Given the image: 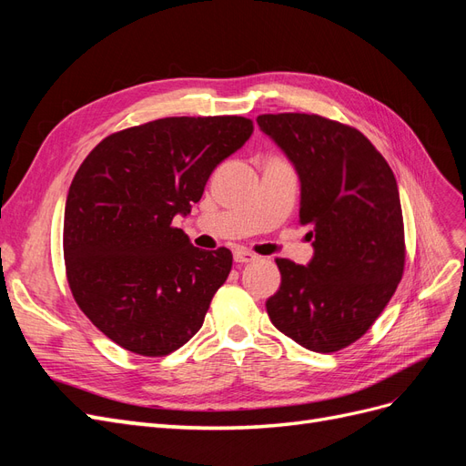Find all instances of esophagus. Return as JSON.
<instances>
[{"mask_svg": "<svg viewBox=\"0 0 466 466\" xmlns=\"http://www.w3.org/2000/svg\"><path fill=\"white\" fill-rule=\"evenodd\" d=\"M233 258H235V262H238V264H248V262H255L258 257L252 255L250 250L237 248V250L233 252Z\"/></svg>", "mask_w": 466, "mask_h": 466, "instance_id": "34e87169", "label": "esophagus"}]
</instances>
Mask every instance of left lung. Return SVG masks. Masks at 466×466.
I'll return each instance as SVG.
<instances>
[{
	"instance_id": "obj_1",
	"label": "left lung",
	"mask_w": 466,
	"mask_h": 466,
	"mask_svg": "<svg viewBox=\"0 0 466 466\" xmlns=\"http://www.w3.org/2000/svg\"><path fill=\"white\" fill-rule=\"evenodd\" d=\"M260 130L301 178L299 223L313 238L307 266L276 258L279 289L266 301L274 327L319 354L368 332L404 274L397 180L375 146L348 124L305 112L260 115Z\"/></svg>"
}]
</instances>
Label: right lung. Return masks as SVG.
<instances>
[{
    "instance_id": "right-lung-1",
    "label": "right lung",
    "mask_w": 466,
    "mask_h": 466,
    "mask_svg": "<svg viewBox=\"0 0 466 466\" xmlns=\"http://www.w3.org/2000/svg\"><path fill=\"white\" fill-rule=\"evenodd\" d=\"M245 116H168L106 136L67 192L64 260L74 299L120 348L163 358L202 329L233 264L192 247L177 214L250 137Z\"/></svg>"
}]
</instances>
